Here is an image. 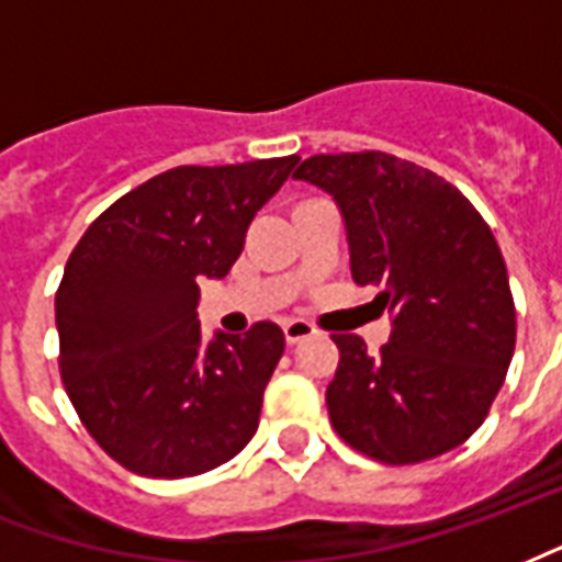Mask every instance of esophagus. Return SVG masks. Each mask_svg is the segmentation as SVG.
<instances>
[{
	"label": "esophagus",
	"mask_w": 562,
	"mask_h": 562,
	"mask_svg": "<svg viewBox=\"0 0 562 562\" xmlns=\"http://www.w3.org/2000/svg\"><path fill=\"white\" fill-rule=\"evenodd\" d=\"M282 334H285V342L297 345L315 336V327L310 322H303V318H289V322H282Z\"/></svg>",
	"instance_id": "obj_1"
}]
</instances>
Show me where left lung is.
Returning a JSON list of instances; mask_svg holds the SVG:
<instances>
[{
  "label": "left lung",
  "instance_id": "8db88e82",
  "mask_svg": "<svg viewBox=\"0 0 562 562\" xmlns=\"http://www.w3.org/2000/svg\"><path fill=\"white\" fill-rule=\"evenodd\" d=\"M294 178L336 199L351 277L393 315L378 355L336 334V435L381 464L456 450L488 417L515 351V301L492 228L431 169L384 151L313 154Z\"/></svg>",
  "mask_w": 562,
  "mask_h": 562
}]
</instances>
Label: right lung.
<instances>
[{"instance_id": "obj_1", "label": "right lung", "mask_w": 562, "mask_h": 562, "mask_svg": "<svg viewBox=\"0 0 562 562\" xmlns=\"http://www.w3.org/2000/svg\"><path fill=\"white\" fill-rule=\"evenodd\" d=\"M297 160L176 166L115 199L70 252L56 292L61 384L86 431L127 471L196 476L259 429L285 336L256 322L202 342L199 280L226 277L249 220Z\"/></svg>"}]
</instances>
